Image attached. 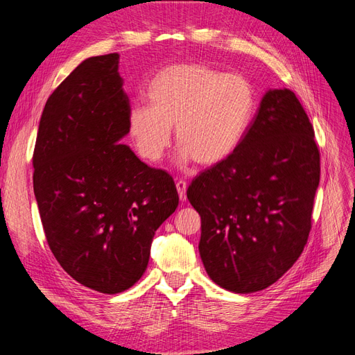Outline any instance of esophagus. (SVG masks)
Returning <instances> with one entry per match:
<instances>
[{
	"mask_svg": "<svg viewBox=\"0 0 355 355\" xmlns=\"http://www.w3.org/2000/svg\"><path fill=\"white\" fill-rule=\"evenodd\" d=\"M187 182L185 180H178L176 182V189H178V194H179V198L182 201L187 200Z\"/></svg>",
	"mask_w": 355,
	"mask_h": 355,
	"instance_id": "1",
	"label": "esophagus"
}]
</instances>
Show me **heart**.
<instances>
[{
	"label": "heart",
	"mask_w": 355,
	"mask_h": 355,
	"mask_svg": "<svg viewBox=\"0 0 355 355\" xmlns=\"http://www.w3.org/2000/svg\"><path fill=\"white\" fill-rule=\"evenodd\" d=\"M148 105L128 112V133L149 163L164 157L175 125L180 157L214 166L237 151L252 125L256 93L240 73H223L204 63L161 68L145 90Z\"/></svg>",
	"instance_id": "heart-1"
}]
</instances>
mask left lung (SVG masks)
Returning a JSON list of instances; mask_svg holds the SVG:
<instances>
[{
	"label": "left lung",
	"mask_w": 355,
	"mask_h": 355,
	"mask_svg": "<svg viewBox=\"0 0 355 355\" xmlns=\"http://www.w3.org/2000/svg\"><path fill=\"white\" fill-rule=\"evenodd\" d=\"M318 182L305 110L292 90H268L237 151L187 191L201 216L198 250L211 280L253 293L288 271L308 241Z\"/></svg>",
	"instance_id": "left-lung-1"
}]
</instances>
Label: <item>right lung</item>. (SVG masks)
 Segmentation results:
<instances>
[{
    "label": "right lung",
    "instance_id": "right-lung-1",
    "mask_svg": "<svg viewBox=\"0 0 355 355\" xmlns=\"http://www.w3.org/2000/svg\"><path fill=\"white\" fill-rule=\"evenodd\" d=\"M120 55L85 59L50 94L32 157L46 239L75 282L115 295L148 266L151 243L179 204L167 171L127 145L130 103Z\"/></svg>",
    "mask_w": 355,
    "mask_h": 355
}]
</instances>
